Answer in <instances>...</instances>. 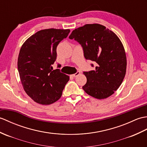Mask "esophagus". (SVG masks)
Returning a JSON list of instances; mask_svg holds the SVG:
<instances>
[{"instance_id": "obj_1", "label": "esophagus", "mask_w": 147, "mask_h": 147, "mask_svg": "<svg viewBox=\"0 0 147 147\" xmlns=\"http://www.w3.org/2000/svg\"><path fill=\"white\" fill-rule=\"evenodd\" d=\"M80 74V71H77V72H76V74H74L72 75V76H73V77H77L78 76H79Z\"/></svg>"}]
</instances>
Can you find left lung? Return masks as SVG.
<instances>
[{
    "instance_id": "obj_1",
    "label": "left lung",
    "mask_w": 147,
    "mask_h": 147,
    "mask_svg": "<svg viewBox=\"0 0 147 147\" xmlns=\"http://www.w3.org/2000/svg\"><path fill=\"white\" fill-rule=\"evenodd\" d=\"M69 38L81 45L86 60L96 63L95 70L83 72L87 78L84 90L98 99L111 96L121 84L126 70L125 51L119 38L104 26L92 24L76 29Z\"/></svg>"
}]
</instances>
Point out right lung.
Instances as JSON below:
<instances>
[{"mask_svg": "<svg viewBox=\"0 0 147 147\" xmlns=\"http://www.w3.org/2000/svg\"><path fill=\"white\" fill-rule=\"evenodd\" d=\"M70 29L39 31L26 41L19 51L18 68L25 92L36 102L49 105L59 99L69 76L53 70L57 47ZM61 65L58 64V68Z\"/></svg>", "mask_w": 147, "mask_h": 147, "instance_id": "1", "label": "right lung"}]
</instances>
